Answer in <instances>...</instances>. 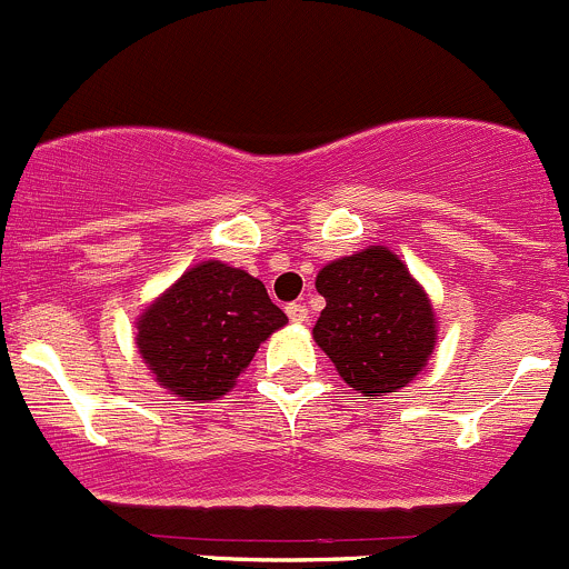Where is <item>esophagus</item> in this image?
<instances>
[{
  "mask_svg": "<svg viewBox=\"0 0 569 569\" xmlns=\"http://www.w3.org/2000/svg\"><path fill=\"white\" fill-rule=\"evenodd\" d=\"M287 318L292 320V323H303V320L309 318V309L303 307V303H287Z\"/></svg>",
  "mask_w": 569,
  "mask_h": 569,
  "instance_id": "34e87169",
  "label": "esophagus"
}]
</instances>
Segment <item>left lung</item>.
<instances>
[{"instance_id":"obj_1","label":"left lung","mask_w":569,"mask_h":569,"mask_svg":"<svg viewBox=\"0 0 569 569\" xmlns=\"http://www.w3.org/2000/svg\"><path fill=\"white\" fill-rule=\"evenodd\" d=\"M326 307L312 337L348 387L379 396L407 387L429 362L437 318L426 290L381 246L329 262L315 279Z\"/></svg>"}]
</instances>
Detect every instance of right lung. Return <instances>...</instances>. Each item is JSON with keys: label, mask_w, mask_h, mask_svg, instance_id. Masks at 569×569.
<instances>
[{"label": "right lung", "mask_w": 569, "mask_h": 569, "mask_svg": "<svg viewBox=\"0 0 569 569\" xmlns=\"http://www.w3.org/2000/svg\"><path fill=\"white\" fill-rule=\"evenodd\" d=\"M284 323L260 279L207 260L143 309L134 342L171 396L201 403L227 396L260 342Z\"/></svg>", "instance_id": "1"}]
</instances>
